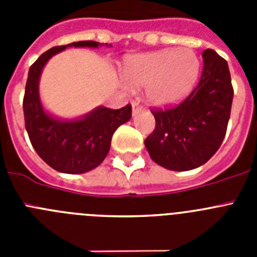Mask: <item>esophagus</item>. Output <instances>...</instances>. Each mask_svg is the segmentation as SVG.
I'll return each mask as SVG.
<instances>
[{
  "label": "esophagus",
  "mask_w": 257,
  "mask_h": 257,
  "mask_svg": "<svg viewBox=\"0 0 257 257\" xmlns=\"http://www.w3.org/2000/svg\"><path fill=\"white\" fill-rule=\"evenodd\" d=\"M143 110L142 106L139 105L138 103H133V115H136V114H139L140 112Z\"/></svg>",
  "instance_id": "obj_1"
}]
</instances>
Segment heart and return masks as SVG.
I'll return each instance as SVG.
<instances>
[{
	"label": "heart",
	"mask_w": 257,
	"mask_h": 257,
	"mask_svg": "<svg viewBox=\"0 0 257 257\" xmlns=\"http://www.w3.org/2000/svg\"><path fill=\"white\" fill-rule=\"evenodd\" d=\"M198 56L193 50L162 49L127 56L122 78L131 88L147 86V100L154 106H172L187 96L198 78Z\"/></svg>",
	"instance_id": "1"
}]
</instances>
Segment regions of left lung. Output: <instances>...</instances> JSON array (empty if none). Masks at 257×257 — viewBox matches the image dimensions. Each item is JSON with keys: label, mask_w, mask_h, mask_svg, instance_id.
<instances>
[{"label": "left lung", "mask_w": 257, "mask_h": 257, "mask_svg": "<svg viewBox=\"0 0 257 257\" xmlns=\"http://www.w3.org/2000/svg\"><path fill=\"white\" fill-rule=\"evenodd\" d=\"M203 69L194 91L181 104L153 110L156 128L145 148L157 165L189 171L205 165L220 148L230 118L233 86L225 59L213 50L202 54Z\"/></svg>", "instance_id": "1"}]
</instances>
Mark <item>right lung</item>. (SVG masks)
Segmentation results:
<instances>
[{"label":"right lung","instance_id":"add662e5","mask_svg":"<svg viewBox=\"0 0 257 257\" xmlns=\"http://www.w3.org/2000/svg\"><path fill=\"white\" fill-rule=\"evenodd\" d=\"M100 45L95 41H79L52 47L29 68L23 100L27 133L38 156L59 172L85 174L96 169L110 149L114 131L131 118L130 104L121 109L96 106L78 118L56 117L42 105L40 78L47 61L68 47L97 49ZM105 45L112 47V45Z\"/></svg>","mask_w":257,"mask_h":257}]
</instances>
